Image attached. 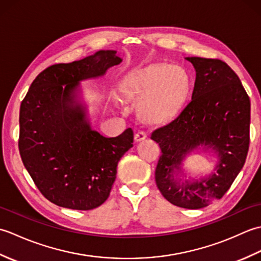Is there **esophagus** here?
I'll return each instance as SVG.
<instances>
[{
  "mask_svg": "<svg viewBox=\"0 0 261 261\" xmlns=\"http://www.w3.org/2000/svg\"><path fill=\"white\" fill-rule=\"evenodd\" d=\"M146 138H147V134L145 131L136 132V135H135V140L136 141H142L143 139H146Z\"/></svg>",
  "mask_w": 261,
  "mask_h": 261,
  "instance_id": "obj_1",
  "label": "esophagus"
}]
</instances>
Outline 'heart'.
<instances>
[{
    "label": "heart",
    "mask_w": 261,
    "mask_h": 261,
    "mask_svg": "<svg viewBox=\"0 0 261 261\" xmlns=\"http://www.w3.org/2000/svg\"><path fill=\"white\" fill-rule=\"evenodd\" d=\"M188 90L187 76L173 65L160 64L134 75L126 81L124 93L139 105L141 118L158 123L178 109Z\"/></svg>",
    "instance_id": "obj_1"
}]
</instances>
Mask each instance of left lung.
Instances as JSON below:
<instances>
[{
	"mask_svg": "<svg viewBox=\"0 0 261 261\" xmlns=\"http://www.w3.org/2000/svg\"><path fill=\"white\" fill-rule=\"evenodd\" d=\"M196 70L192 99L167 123L151 132L162 149L154 179L176 206L196 210L222 197L240 173L250 142V98L239 77L220 59L187 57ZM199 144L220 159L215 174L185 185L173 179L182 159Z\"/></svg>",
	"mask_w": 261,
	"mask_h": 261,
	"instance_id": "1",
	"label": "left lung"
}]
</instances>
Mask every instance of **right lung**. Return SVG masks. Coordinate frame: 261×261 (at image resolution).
Wrapping results in <instances>:
<instances>
[{
  "mask_svg": "<svg viewBox=\"0 0 261 261\" xmlns=\"http://www.w3.org/2000/svg\"><path fill=\"white\" fill-rule=\"evenodd\" d=\"M99 50L39 74L20 107L19 151L38 190L58 206L87 211L107 201L121 157L134 146L131 127L115 138L93 131L75 102L79 83L121 63ZM65 85V87L62 85Z\"/></svg>",
  "mask_w": 261,
  "mask_h": 261,
  "instance_id": "right-lung-1",
  "label": "right lung"
}]
</instances>
